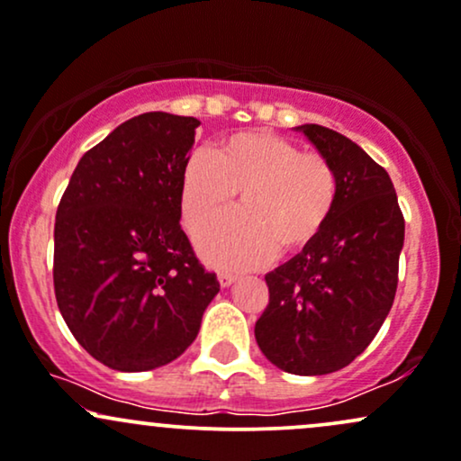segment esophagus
Masks as SVG:
<instances>
[{
    "mask_svg": "<svg viewBox=\"0 0 461 461\" xmlns=\"http://www.w3.org/2000/svg\"><path fill=\"white\" fill-rule=\"evenodd\" d=\"M217 281H220L221 287H230L237 281V276L232 272H220L217 274Z\"/></svg>",
    "mask_w": 461,
    "mask_h": 461,
    "instance_id": "obj_1",
    "label": "esophagus"
}]
</instances>
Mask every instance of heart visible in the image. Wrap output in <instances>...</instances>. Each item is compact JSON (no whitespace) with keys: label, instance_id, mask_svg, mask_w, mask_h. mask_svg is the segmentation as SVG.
<instances>
[{"label":"heart","instance_id":"heart-1","mask_svg":"<svg viewBox=\"0 0 461 461\" xmlns=\"http://www.w3.org/2000/svg\"><path fill=\"white\" fill-rule=\"evenodd\" d=\"M240 194V213L198 235V248L220 267H250L281 252L303 250L327 229L339 198L333 163L266 131L221 139L213 157L195 149L180 174V206L189 230L224 213Z\"/></svg>","mask_w":461,"mask_h":461}]
</instances>
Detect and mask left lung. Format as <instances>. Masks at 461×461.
I'll use <instances>...</instances> for the list:
<instances>
[{
    "label": "left lung",
    "instance_id": "obj_1",
    "mask_svg": "<svg viewBox=\"0 0 461 461\" xmlns=\"http://www.w3.org/2000/svg\"><path fill=\"white\" fill-rule=\"evenodd\" d=\"M296 131L333 163L339 198L318 240L266 274L270 303L255 338L276 368L315 376L348 366L385 322L405 220L390 176L355 141L318 123Z\"/></svg>",
    "mask_w": 461,
    "mask_h": 461
}]
</instances>
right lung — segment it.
Instances as JSON below:
<instances>
[{"mask_svg":"<svg viewBox=\"0 0 461 461\" xmlns=\"http://www.w3.org/2000/svg\"><path fill=\"white\" fill-rule=\"evenodd\" d=\"M195 117L143 113L91 148L54 224V292L77 344L122 372L189 348L220 292L180 229V174Z\"/></svg>","mask_w":461,"mask_h":461,"instance_id":"right-lung-1","label":"right lung"}]
</instances>
